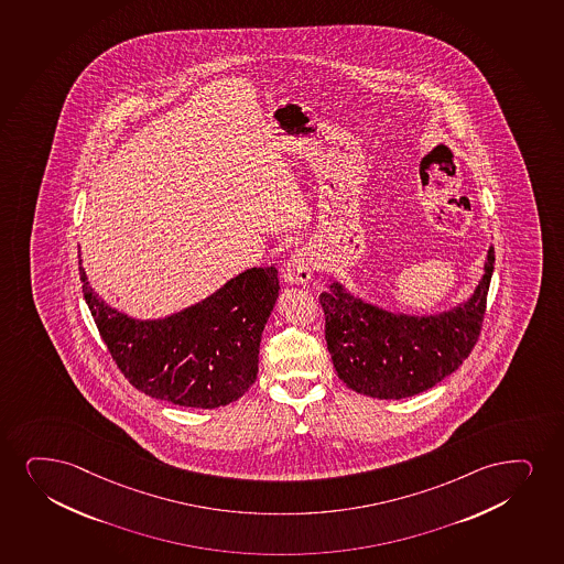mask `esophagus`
I'll return each mask as SVG.
<instances>
[{"instance_id": "esophagus-1", "label": "esophagus", "mask_w": 564, "mask_h": 564, "mask_svg": "<svg viewBox=\"0 0 564 564\" xmlns=\"http://www.w3.org/2000/svg\"><path fill=\"white\" fill-rule=\"evenodd\" d=\"M313 270V258L306 249H300L294 251L289 258V262L285 265V279L291 285H306L307 281L312 279Z\"/></svg>"}]
</instances>
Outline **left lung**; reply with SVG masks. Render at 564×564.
<instances>
[{"label": "left lung", "mask_w": 564, "mask_h": 564, "mask_svg": "<svg viewBox=\"0 0 564 564\" xmlns=\"http://www.w3.org/2000/svg\"><path fill=\"white\" fill-rule=\"evenodd\" d=\"M494 272V247L485 275L464 304L435 315L393 313L357 299L334 281L321 292L325 338L338 378L375 399H403L453 375L479 338Z\"/></svg>", "instance_id": "obj_1"}]
</instances>
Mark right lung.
Returning <instances> with one entry per match:
<instances>
[{"label": "right lung", "instance_id": "add662e5", "mask_svg": "<svg viewBox=\"0 0 564 564\" xmlns=\"http://www.w3.org/2000/svg\"><path fill=\"white\" fill-rule=\"evenodd\" d=\"M84 296L98 333L137 390L192 409L234 403L258 375L260 338L279 296L278 270L251 268L209 299L165 319H132L93 291Z\"/></svg>", "mask_w": 564, "mask_h": 564}]
</instances>
